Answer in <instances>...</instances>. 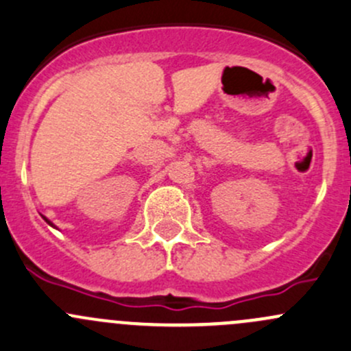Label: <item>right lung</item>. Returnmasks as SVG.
Masks as SVG:
<instances>
[{"mask_svg":"<svg viewBox=\"0 0 351 351\" xmlns=\"http://www.w3.org/2000/svg\"><path fill=\"white\" fill-rule=\"evenodd\" d=\"M44 219H45V217H44ZM45 222H47V224H49V226H52V228H56V226H54V224H52V222H51V221H49V219H45Z\"/></svg>","mask_w":351,"mask_h":351,"instance_id":"add662e5","label":"right lung"}]
</instances>
